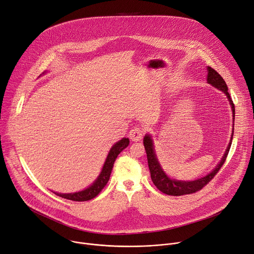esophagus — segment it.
<instances>
[{"label": "esophagus", "mask_w": 254, "mask_h": 254, "mask_svg": "<svg viewBox=\"0 0 254 254\" xmlns=\"http://www.w3.org/2000/svg\"><path fill=\"white\" fill-rule=\"evenodd\" d=\"M143 133H144L143 129L135 127V128L130 130L129 137H130V139L132 140V141H139V140H141V138L143 136Z\"/></svg>", "instance_id": "obj_1"}]
</instances>
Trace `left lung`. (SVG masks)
Wrapping results in <instances>:
<instances>
[{"mask_svg": "<svg viewBox=\"0 0 254 254\" xmlns=\"http://www.w3.org/2000/svg\"><path fill=\"white\" fill-rule=\"evenodd\" d=\"M207 71H208L207 82L212 84L213 87H215L216 89H218L219 91L223 92L225 95H226V97L230 103L231 109H232V117H233V123H234L235 107H234L233 101L228 93V88H227L226 82H225L223 77L212 67L207 66ZM232 127H234V124ZM233 130H234V128H232V134H231L229 144H228L226 150H225V153L223 154L220 162L213 168V171L211 173H209L205 177L199 178V179L193 180V181H179V180L172 179L168 177L165 174V172L162 170V167L157 159L152 136L150 134H146L143 138V144H144L145 151L147 154V161H148V167H149L151 180H152L154 186L163 193L170 194V195L189 194V193H192V192H195V191L202 190V188H204L215 177V175L219 172L221 166L224 164L225 160H226V157L228 155V152H229V149L231 146V142H232Z\"/></svg>", "mask_w": 254, "mask_h": 254, "instance_id": "8db88e82", "label": "left lung"}]
</instances>
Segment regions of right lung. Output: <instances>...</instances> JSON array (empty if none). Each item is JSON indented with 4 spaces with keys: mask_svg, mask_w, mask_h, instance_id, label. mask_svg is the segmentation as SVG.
<instances>
[{
    "mask_svg": "<svg viewBox=\"0 0 254 254\" xmlns=\"http://www.w3.org/2000/svg\"><path fill=\"white\" fill-rule=\"evenodd\" d=\"M44 73H46V71H44L42 74H44ZM42 74H40V75H42ZM128 145H129V139L124 137L111 147V149L107 155V158L104 162V165L102 167V171H101L100 175L95 180V182L91 186H89L87 189H84L79 191H75V192H68V193H62V192H58V191H53V192L56 195L62 196V198H64V199L75 201V202H84V201H89V200L94 199L95 196L107 185V183L110 179L112 170H113V165H114V162H115L117 156Z\"/></svg>",
    "mask_w": 254,
    "mask_h": 254,
    "instance_id": "right-lung-1",
    "label": "right lung"
}]
</instances>
